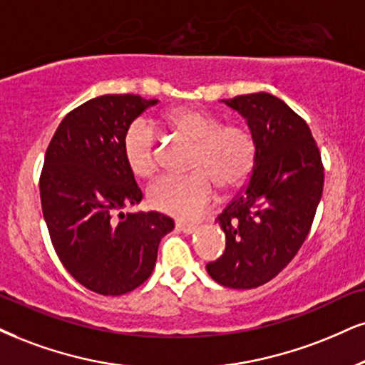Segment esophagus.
Listing matches in <instances>:
<instances>
[{"mask_svg":"<svg viewBox=\"0 0 365 365\" xmlns=\"http://www.w3.org/2000/svg\"><path fill=\"white\" fill-rule=\"evenodd\" d=\"M175 228H178V230L182 232V233H192L196 230V225L195 223H187V222H181V220H179V222H175Z\"/></svg>","mask_w":365,"mask_h":365,"instance_id":"esophagus-1","label":"esophagus"}]
</instances>
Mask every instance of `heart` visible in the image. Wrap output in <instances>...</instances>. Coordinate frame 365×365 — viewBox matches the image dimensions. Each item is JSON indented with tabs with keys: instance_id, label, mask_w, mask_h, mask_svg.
Instances as JSON below:
<instances>
[{
	"instance_id": "obj_1",
	"label": "heart",
	"mask_w": 365,
	"mask_h": 365,
	"mask_svg": "<svg viewBox=\"0 0 365 365\" xmlns=\"http://www.w3.org/2000/svg\"><path fill=\"white\" fill-rule=\"evenodd\" d=\"M175 137L192 143L187 160L191 174L162 178L147 191L150 208L181 220L197 218L225 195L240 191L249 182L257 160V138L245 123L223 120L201 108H178L165 115ZM125 160L137 178L147 179L159 165V135L145 118H137L123 135Z\"/></svg>"
}]
</instances>
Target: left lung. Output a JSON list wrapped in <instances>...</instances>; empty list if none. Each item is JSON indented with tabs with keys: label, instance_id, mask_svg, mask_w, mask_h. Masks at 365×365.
<instances>
[{
	"label": "left lung",
	"instance_id": "left-lung-1",
	"mask_svg": "<svg viewBox=\"0 0 365 365\" xmlns=\"http://www.w3.org/2000/svg\"><path fill=\"white\" fill-rule=\"evenodd\" d=\"M223 103L254 130L257 160L244 190L218 215L227 245L206 271L225 287L252 289L298 254L320 203L325 168L307 121L284 101L255 93Z\"/></svg>",
	"mask_w": 365,
	"mask_h": 365
}]
</instances>
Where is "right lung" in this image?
<instances>
[{
	"mask_svg": "<svg viewBox=\"0 0 365 365\" xmlns=\"http://www.w3.org/2000/svg\"><path fill=\"white\" fill-rule=\"evenodd\" d=\"M157 100L105 94L74 108L53 133L40 173V201L57 257L79 284L121 296L152 274L173 218L121 213L142 191L125 160L128 125Z\"/></svg>",
	"mask_w": 365,
	"mask_h": 365,
	"instance_id": "right-lung-1",
	"label": "right lung"
}]
</instances>
